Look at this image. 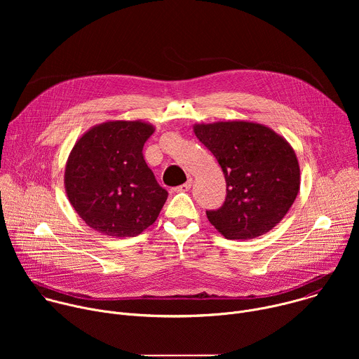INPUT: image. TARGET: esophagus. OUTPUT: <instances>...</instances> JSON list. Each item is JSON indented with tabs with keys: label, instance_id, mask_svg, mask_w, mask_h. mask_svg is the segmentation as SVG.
<instances>
[{
	"label": "esophagus",
	"instance_id": "esophagus-1",
	"mask_svg": "<svg viewBox=\"0 0 359 359\" xmlns=\"http://www.w3.org/2000/svg\"><path fill=\"white\" fill-rule=\"evenodd\" d=\"M191 184H193V179H191V177H189V179H187V182H186L184 184L177 186L175 190H176V191H187V190H190Z\"/></svg>",
	"mask_w": 359,
	"mask_h": 359
}]
</instances>
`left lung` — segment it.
Segmentation results:
<instances>
[{
    "label": "left lung",
    "instance_id": "left-lung-1",
    "mask_svg": "<svg viewBox=\"0 0 359 359\" xmlns=\"http://www.w3.org/2000/svg\"><path fill=\"white\" fill-rule=\"evenodd\" d=\"M193 132L217 159L227 184L223 206L206 212L215 229L244 241L276 227L299 191L292 146L271 128L247 121L196 123Z\"/></svg>",
    "mask_w": 359,
    "mask_h": 359
}]
</instances>
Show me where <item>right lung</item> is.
<instances>
[{
  "label": "right lung",
  "instance_id": "1",
  "mask_svg": "<svg viewBox=\"0 0 359 359\" xmlns=\"http://www.w3.org/2000/svg\"><path fill=\"white\" fill-rule=\"evenodd\" d=\"M155 126L143 121H108L92 126L74 144L64 184L69 203L92 230L135 237L156 222L168 191L143 159Z\"/></svg>",
  "mask_w": 359,
  "mask_h": 359
}]
</instances>
